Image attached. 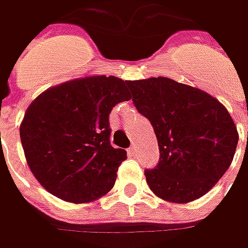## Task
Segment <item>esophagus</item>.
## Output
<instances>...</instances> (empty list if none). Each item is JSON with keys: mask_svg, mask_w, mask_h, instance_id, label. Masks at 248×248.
Masks as SVG:
<instances>
[{"mask_svg": "<svg viewBox=\"0 0 248 248\" xmlns=\"http://www.w3.org/2000/svg\"><path fill=\"white\" fill-rule=\"evenodd\" d=\"M128 155L129 156H137V146H135V145H132V146L128 149Z\"/></svg>", "mask_w": 248, "mask_h": 248, "instance_id": "esophagus-1", "label": "esophagus"}]
</instances>
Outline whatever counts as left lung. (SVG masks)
Segmentation results:
<instances>
[{
    "mask_svg": "<svg viewBox=\"0 0 248 248\" xmlns=\"http://www.w3.org/2000/svg\"><path fill=\"white\" fill-rule=\"evenodd\" d=\"M127 84L157 138L160 161L145 171L150 190L179 204L204 196L231 167L237 146L228 110L204 91L167 77Z\"/></svg>",
    "mask_w": 248,
    "mask_h": 248,
    "instance_id": "1",
    "label": "left lung"
}]
</instances>
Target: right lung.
<instances>
[{"label": "right lung", "mask_w": 248, "mask_h": 248, "mask_svg": "<svg viewBox=\"0 0 248 248\" xmlns=\"http://www.w3.org/2000/svg\"><path fill=\"white\" fill-rule=\"evenodd\" d=\"M131 99L127 81L91 76L44 91L30 103L20 124L26 161L51 195L88 203L114 186L124 149L110 143L109 114Z\"/></svg>", "instance_id": "right-lung-1"}]
</instances>
